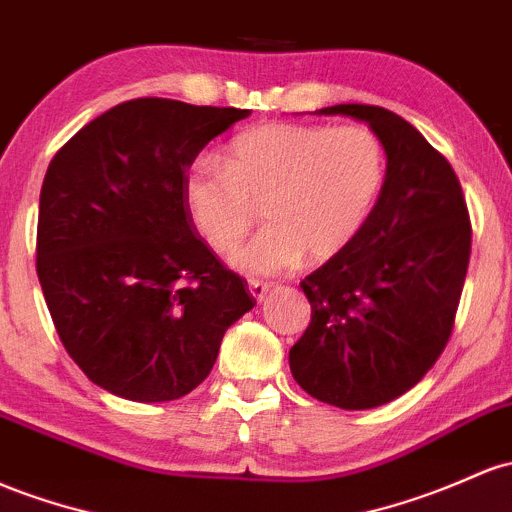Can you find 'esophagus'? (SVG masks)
<instances>
[{
    "label": "esophagus",
    "mask_w": 512,
    "mask_h": 512,
    "mask_svg": "<svg viewBox=\"0 0 512 512\" xmlns=\"http://www.w3.org/2000/svg\"><path fill=\"white\" fill-rule=\"evenodd\" d=\"M247 286H250L252 299H255L257 303L265 301V296H267V291H269V284L267 282H260V279H250V282H247Z\"/></svg>",
    "instance_id": "34e87169"
}]
</instances>
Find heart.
Listing matches in <instances>:
<instances>
[{"mask_svg": "<svg viewBox=\"0 0 512 512\" xmlns=\"http://www.w3.org/2000/svg\"><path fill=\"white\" fill-rule=\"evenodd\" d=\"M386 179V150L367 126L267 123L233 140L228 165L189 162L184 206L213 250L238 243L265 204L269 226L228 262L252 277L286 272L306 257L340 255L372 216Z\"/></svg>", "mask_w": 512, "mask_h": 512, "instance_id": "b5f03b06", "label": "heart"}]
</instances>
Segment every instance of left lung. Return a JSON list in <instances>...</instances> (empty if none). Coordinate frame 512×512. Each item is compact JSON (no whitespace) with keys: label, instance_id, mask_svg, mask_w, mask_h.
Segmentation results:
<instances>
[{"label":"left lung","instance_id":"1","mask_svg":"<svg viewBox=\"0 0 512 512\" xmlns=\"http://www.w3.org/2000/svg\"><path fill=\"white\" fill-rule=\"evenodd\" d=\"M316 114L367 123L384 143L386 179L357 238L301 282L311 323L289 367L318 401L367 411L413 389L445 350L469 267V211L452 165L401 116L367 104Z\"/></svg>","mask_w":512,"mask_h":512}]
</instances>
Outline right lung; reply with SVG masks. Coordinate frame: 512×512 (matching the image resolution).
<instances>
[{
  "label": "right lung",
  "mask_w": 512,
  "mask_h": 512,
  "mask_svg": "<svg viewBox=\"0 0 512 512\" xmlns=\"http://www.w3.org/2000/svg\"><path fill=\"white\" fill-rule=\"evenodd\" d=\"M250 109L133 99L89 121L50 160L36 272L50 318L94 384L138 403L187 396L252 301L196 235L182 179Z\"/></svg>",
  "instance_id": "right-lung-1"
}]
</instances>
